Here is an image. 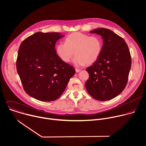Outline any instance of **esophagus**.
I'll return each mask as SVG.
<instances>
[{"label":"esophagus","instance_id":"1","mask_svg":"<svg viewBox=\"0 0 146 146\" xmlns=\"http://www.w3.org/2000/svg\"><path fill=\"white\" fill-rule=\"evenodd\" d=\"M81 71V70H80V69H78V68H76L75 69V71L76 72H80Z\"/></svg>","mask_w":146,"mask_h":146}]
</instances>
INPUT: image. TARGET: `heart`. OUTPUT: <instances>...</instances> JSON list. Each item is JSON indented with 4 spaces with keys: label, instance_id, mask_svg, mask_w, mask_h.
<instances>
[{
    "label": "heart",
    "instance_id": "heart-1",
    "mask_svg": "<svg viewBox=\"0 0 146 146\" xmlns=\"http://www.w3.org/2000/svg\"><path fill=\"white\" fill-rule=\"evenodd\" d=\"M102 48L101 39L80 32H74L66 38V42H60L56 48L57 54L65 63L70 61L75 54L73 63L76 66L92 64L99 57Z\"/></svg>",
    "mask_w": 146,
    "mask_h": 146
}]
</instances>
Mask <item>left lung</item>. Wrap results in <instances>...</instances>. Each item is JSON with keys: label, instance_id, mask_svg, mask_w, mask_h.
<instances>
[{"label": "left lung", "instance_id": "left-lung-1", "mask_svg": "<svg viewBox=\"0 0 146 146\" xmlns=\"http://www.w3.org/2000/svg\"><path fill=\"white\" fill-rule=\"evenodd\" d=\"M103 39L98 59L86 71L89 78L87 92L94 99L105 101L119 96L125 89L131 67V57L125 40L109 29L98 28L90 32Z\"/></svg>", "mask_w": 146, "mask_h": 146}]
</instances>
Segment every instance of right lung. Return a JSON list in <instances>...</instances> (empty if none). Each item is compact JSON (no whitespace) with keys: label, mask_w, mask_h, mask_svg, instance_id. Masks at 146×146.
Listing matches in <instances>:
<instances>
[{"label":"right lung","mask_w":146,"mask_h":146,"mask_svg":"<svg viewBox=\"0 0 146 146\" xmlns=\"http://www.w3.org/2000/svg\"><path fill=\"white\" fill-rule=\"evenodd\" d=\"M59 33L37 32L24 40L19 48L17 70L25 92L41 101L59 98L75 73L74 68L56 54Z\"/></svg>","instance_id":"obj_1"}]
</instances>
